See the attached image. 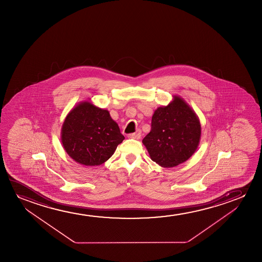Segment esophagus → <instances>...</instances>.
<instances>
[{
    "label": "esophagus",
    "mask_w": 262,
    "mask_h": 262,
    "mask_svg": "<svg viewBox=\"0 0 262 262\" xmlns=\"http://www.w3.org/2000/svg\"><path fill=\"white\" fill-rule=\"evenodd\" d=\"M140 136H141V135H140V132H137V133H129V134H128L129 138H130V139H136V140H139Z\"/></svg>",
    "instance_id": "34e87169"
}]
</instances>
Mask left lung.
Instances as JSON below:
<instances>
[{
	"mask_svg": "<svg viewBox=\"0 0 262 262\" xmlns=\"http://www.w3.org/2000/svg\"><path fill=\"white\" fill-rule=\"evenodd\" d=\"M201 123L191 108L180 98L155 111L150 133L142 142L151 159L163 167H172L186 161L197 149Z\"/></svg>",
	"mask_w": 262,
	"mask_h": 262,
	"instance_id": "1",
	"label": "left lung"
}]
</instances>
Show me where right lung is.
<instances>
[{
	"label": "right lung",
	"mask_w": 262,
	"mask_h": 262,
	"mask_svg": "<svg viewBox=\"0 0 262 262\" xmlns=\"http://www.w3.org/2000/svg\"><path fill=\"white\" fill-rule=\"evenodd\" d=\"M124 136L109 112L84 102L72 109L61 129L69 156L84 165H99L111 158Z\"/></svg>",
	"instance_id": "add662e5"
}]
</instances>
